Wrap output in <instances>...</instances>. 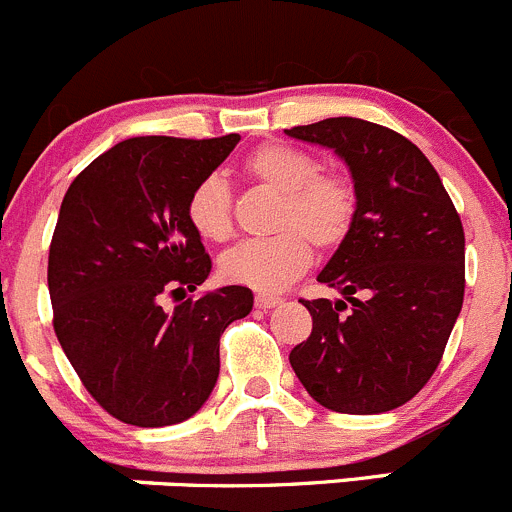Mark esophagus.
Wrapping results in <instances>:
<instances>
[{
  "label": "esophagus",
  "mask_w": 512,
  "mask_h": 512,
  "mask_svg": "<svg viewBox=\"0 0 512 512\" xmlns=\"http://www.w3.org/2000/svg\"><path fill=\"white\" fill-rule=\"evenodd\" d=\"M281 301H283V298L281 296H273V293H258V296H256V308H261V311H268V308H276Z\"/></svg>",
  "instance_id": "esophagus-1"
}]
</instances>
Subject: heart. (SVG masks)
I'll return each mask as SVG.
<instances>
[{
    "label": "heart",
    "mask_w": 512,
    "mask_h": 512,
    "mask_svg": "<svg viewBox=\"0 0 512 512\" xmlns=\"http://www.w3.org/2000/svg\"><path fill=\"white\" fill-rule=\"evenodd\" d=\"M251 181L281 194L268 239L244 241L219 258L224 281L256 291H278L311 266L313 249H341L358 219V189L341 171H321L308 151L283 141L256 146L244 159ZM191 229L211 244L234 234V196L219 174H209L186 199Z\"/></svg>",
    "instance_id": "1"
}]
</instances>
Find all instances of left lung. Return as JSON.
I'll return each instance as SVG.
<instances>
[{"label":"left lung","mask_w":512,"mask_h":512,"mask_svg":"<svg viewBox=\"0 0 512 512\" xmlns=\"http://www.w3.org/2000/svg\"><path fill=\"white\" fill-rule=\"evenodd\" d=\"M286 134L336 151L358 189L356 226L318 273L343 298H301L313 328L288 361L328 411H393L430 381L463 308L460 216L426 154L388 126L336 116Z\"/></svg>","instance_id":"1"}]
</instances>
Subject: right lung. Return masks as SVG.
Here are the masks:
<instances>
[{"mask_svg":"<svg viewBox=\"0 0 512 512\" xmlns=\"http://www.w3.org/2000/svg\"><path fill=\"white\" fill-rule=\"evenodd\" d=\"M239 141L134 136L64 196L47 271L54 333L116 421L161 428L194 416L219 378L221 333L254 306L246 286L184 298L211 271L186 199ZM169 295L174 309L163 308Z\"/></svg>","mask_w":512,"mask_h":512,"instance_id":"right-lung-1","label":"right lung"}]
</instances>
